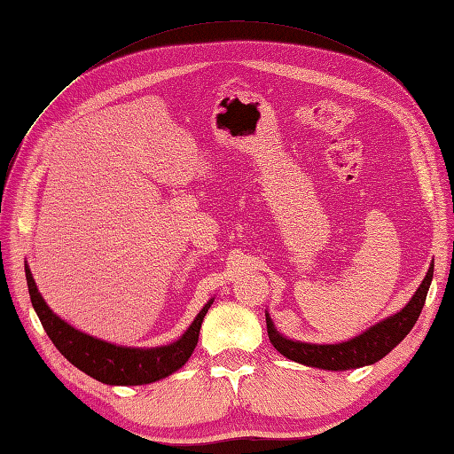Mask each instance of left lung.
I'll return each mask as SVG.
<instances>
[{
	"label": "left lung",
	"mask_w": 454,
	"mask_h": 454,
	"mask_svg": "<svg viewBox=\"0 0 454 454\" xmlns=\"http://www.w3.org/2000/svg\"><path fill=\"white\" fill-rule=\"evenodd\" d=\"M432 277L434 261L428 272H426L422 284L419 286V290L400 312L388 316L387 320H380L379 324L365 329L362 335L348 339L345 342H337V345H312V342L292 340L278 333L272 320L269 318V314H265L269 340L287 360H294L309 367H318L325 371H345L371 365L382 360L394 347L400 345L405 335L413 329L422 312L426 295H428Z\"/></svg>",
	"instance_id": "left-lung-1"
}]
</instances>
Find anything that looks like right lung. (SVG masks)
<instances>
[{"instance_id":"1","label":"right lung","mask_w":454,"mask_h":454,"mask_svg":"<svg viewBox=\"0 0 454 454\" xmlns=\"http://www.w3.org/2000/svg\"><path fill=\"white\" fill-rule=\"evenodd\" d=\"M26 282H28L34 310L37 312L39 322L52 345L59 348L67 362H72L83 373L104 384H112V387H138V384L155 382L185 365L199 342L204 316L214 303V299H210L197 314L193 324L187 327V332L172 345L132 348L96 339L64 322L41 297L28 265H26Z\"/></svg>"}]
</instances>
